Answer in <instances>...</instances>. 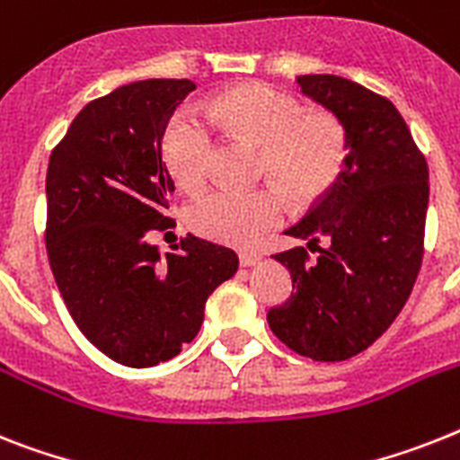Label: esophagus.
<instances>
[{"mask_svg": "<svg viewBox=\"0 0 460 460\" xmlns=\"http://www.w3.org/2000/svg\"><path fill=\"white\" fill-rule=\"evenodd\" d=\"M261 253L258 252H249V249H246V252H239V265H242V268H252V265H256V263H261Z\"/></svg>", "mask_w": 460, "mask_h": 460, "instance_id": "obj_1", "label": "esophagus"}]
</instances>
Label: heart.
<instances>
[{
	"instance_id": "1",
	"label": "heart",
	"mask_w": 460,
	"mask_h": 460,
	"mask_svg": "<svg viewBox=\"0 0 460 460\" xmlns=\"http://www.w3.org/2000/svg\"><path fill=\"white\" fill-rule=\"evenodd\" d=\"M208 121L226 134L263 146L261 169L296 202H310L339 178L345 162L343 127L326 112H303L289 93L268 84H239L207 102ZM211 131L192 112H176L162 136V159L181 188L207 181ZM284 211L277 188H214L190 204V226L226 244H252Z\"/></svg>"
}]
</instances>
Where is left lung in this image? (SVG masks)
<instances>
[{"instance_id":"1","label":"left lung","mask_w":460,"mask_h":460,"mask_svg":"<svg viewBox=\"0 0 460 460\" xmlns=\"http://www.w3.org/2000/svg\"><path fill=\"white\" fill-rule=\"evenodd\" d=\"M296 82L343 127L345 162L332 190L287 230L320 256L307 263L303 246L277 253L296 289L270 307L268 324L303 358L343 362L388 332L411 294L423 261L428 164L388 98L336 75Z\"/></svg>"}]
</instances>
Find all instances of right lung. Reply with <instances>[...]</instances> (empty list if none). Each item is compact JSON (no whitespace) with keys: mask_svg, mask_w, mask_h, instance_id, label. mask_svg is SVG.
I'll return each instance as SVG.
<instances>
[{"mask_svg":"<svg viewBox=\"0 0 460 460\" xmlns=\"http://www.w3.org/2000/svg\"><path fill=\"white\" fill-rule=\"evenodd\" d=\"M195 82L143 79L91 101L51 153L47 252L72 320L110 359L146 369L195 339L204 305L237 272V253L188 234L159 256L173 178L162 136Z\"/></svg>","mask_w":460,"mask_h":460,"instance_id":"obj_1","label":"right lung"}]
</instances>
